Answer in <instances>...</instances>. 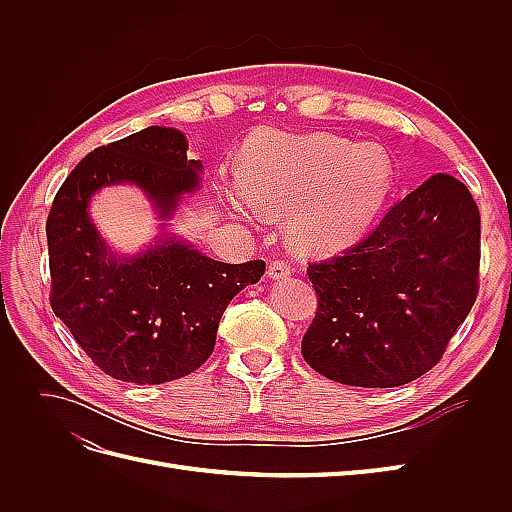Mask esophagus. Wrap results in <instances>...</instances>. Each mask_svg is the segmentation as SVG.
I'll list each match as a JSON object with an SVG mask.
<instances>
[{
    "label": "esophagus",
    "instance_id": "1",
    "mask_svg": "<svg viewBox=\"0 0 512 512\" xmlns=\"http://www.w3.org/2000/svg\"><path fill=\"white\" fill-rule=\"evenodd\" d=\"M290 265L288 262H284V260H273L271 265H269V269H267V275L271 277V280H284V277H288L290 275Z\"/></svg>",
    "mask_w": 512,
    "mask_h": 512
}]
</instances>
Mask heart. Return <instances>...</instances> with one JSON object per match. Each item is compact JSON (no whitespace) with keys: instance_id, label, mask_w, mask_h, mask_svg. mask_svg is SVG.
<instances>
[{"instance_id":"heart-1","label":"heart","mask_w":512,"mask_h":512,"mask_svg":"<svg viewBox=\"0 0 512 512\" xmlns=\"http://www.w3.org/2000/svg\"><path fill=\"white\" fill-rule=\"evenodd\" d=\"M395 166L376 143L333 134H271L245 160V175L226 181L232 211L290 213L288 237L305 252H335L359 241L391 192Z\"/></svg>"}]
</instances>
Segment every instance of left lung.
Instances as JSON below:
<instances>
[{"label":"left lung","instance_id":"8db88e82","mask_svg":"<svg viewBox=\"0 0 512 512\" xmlns=\"http://www.w3.org/2000/svg\"><path fill=\"white\" fill-rule=\"evenodd\" d=\"M480 213L433 175L344 254L307 262L318 309L301 354L324 378L389 389L436 367L478 297Z\"/></svg>","mask_w":512,"mask_h":512}]
</instances>
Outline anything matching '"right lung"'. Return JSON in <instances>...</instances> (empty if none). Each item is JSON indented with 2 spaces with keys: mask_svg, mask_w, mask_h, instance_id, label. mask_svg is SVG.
I'll return each mask as SVG.
<instances>
[{
  "mask_svg": "<svg viewBox=\"0 0 512 512\" xmlns=\"http://www.w3.org/2000/svg\"><path fill=\"white\" fill-rule=\"evenodd\" d=\"M179 130L151 126L98 147L61 183L46 218L51 307L94 365L115 380L162 384L192 374L215 346L224 309L256 284L265 260L228 265L166 239L113 258L87 215L102 185L136 183L168 218L198 185Z\"/></svg>",
  "mask_w": 512,
  "mask_h": 512,
  "instance_id": "1",
  "label": "right lung"
}]
</instances>
